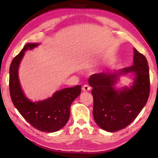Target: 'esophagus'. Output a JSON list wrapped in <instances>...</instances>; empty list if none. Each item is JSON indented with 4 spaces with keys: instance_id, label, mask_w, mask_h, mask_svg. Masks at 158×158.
<instances>
[{
    "instance_id": "obj_1",
    "label": "esophagus",
    "mask_w": 158,
    "mask_h": 158,
    "mask_svg": "<svg viewBox=\"0 0 158 158\" xmlns=\"http://www.w3.org/2000/svg\"><path fill=\"white\" fill-rule=\"evenodd\" d=\"M90 89H91V88H90V86H89L88 85H87V84H85L83 86V88H82V89L84 92H88V91H89V90H90Z\"/></svg>"
}]
</instances>
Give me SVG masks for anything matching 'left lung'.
<instances>
[{"instance_id":"left-lung-1","label":"left lung","mask_w":158,"mask_h":158,"mask_svg":"<svg viewBox=\"0 0 158 158\" xmlns=\"http://www.w3.org/2000/svg\"><path fill=\"white\" fill-rule=\"evenodd\" d=\"M134 63L118 73L108 71L94 74L88 82L92 87L93 116L100 127L107 132L125 128L139 115L149 98L150 78L145 56L134 49ZM134 72L135 79L130 89L117 90L114 88L118 77Z\"/></svg>"}]
</instances>
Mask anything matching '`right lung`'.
Segmentation results:
<instances>
[{
	"mask_svg": "<svg viewBox=\"0 0 158 158\" xmlns=\"http://www.w3.org/2000/svg\"><path fill=\"white\" fill-rule=\"evenodd\" d=\"M39 44L28 43L17 55L9 69V91L13 105L27 122L41 132H54L66 125L69 119L70 105L81 94V85L56 92L51 98L33 102L23 94L18 78V67L24 52Z\"/></svg>",
	"mask_w": 158,
	"mask_h": 158,
	"instance_id": "obj_1",
	"label": "right lung"
}]
</instances>
